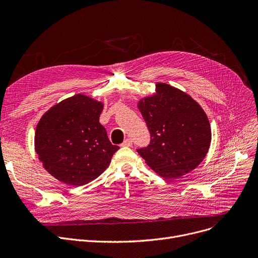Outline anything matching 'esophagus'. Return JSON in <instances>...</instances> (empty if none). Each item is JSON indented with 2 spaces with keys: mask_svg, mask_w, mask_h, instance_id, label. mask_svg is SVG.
I'll use <instances>...</instances> for the list:
<instances>
[{
  "mask_svg": "<svg viewBox=\"0 0 258 258\" xmlns=\"http://www.w3.org/2000/svg\"><path fill=\"white\" fill-rule=\"evenodd\" d=\"M132 144H133V141H132V139H125L124 141H123V143H122V146H126V147H130V146H132Z\"/></svg>",
  "mask_w": 258,
  "mask_h": 258,
  "instance_id": "esophagus-1",
  "label": "esophagus"
}]
</instances>
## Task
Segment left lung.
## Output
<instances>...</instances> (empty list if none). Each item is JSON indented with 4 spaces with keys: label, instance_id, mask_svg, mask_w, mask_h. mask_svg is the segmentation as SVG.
Listing matches in <instances>:
<instances>
[{
    "label": "left lung",
    "instance_id": "8db88e82",
    "mask_svg": "<svg viewBox=\"0 0 258 258\" xmlns=\"http://www.w3.org/2000/svg\"><path fill=\"white\" fill-rule=\"evenodd\" d=\"M138 108L151 133V143L137 150L160 177L178 179L196 169L206 157L211 127L202 106L187 93L164 83L141 98Z\"/></svg>",
    "mask_w": 258,
    "mask_h": 258
}]
</instances>
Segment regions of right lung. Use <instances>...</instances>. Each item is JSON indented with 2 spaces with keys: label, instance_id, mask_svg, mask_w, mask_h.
Listing matches in <instances>:
<instances>
[{
  "label": "right lung",
  "instance_id": "add662e5",
  "mask_svg": "<svg viewBox=\"0 0 258 258\" xmlns=\"http://www.w3.org/2000/svg\"><path fill=\"white\" fill-rule=\"evenodd\" d=\"M103 102L77 94L51 106L39 119L34 148L43 167L56 180L83 186L98 178L119 146L99 123Z\"/></svg>",
  "mask_w": 258,
  "mask_h": 258
}]
</instances>
